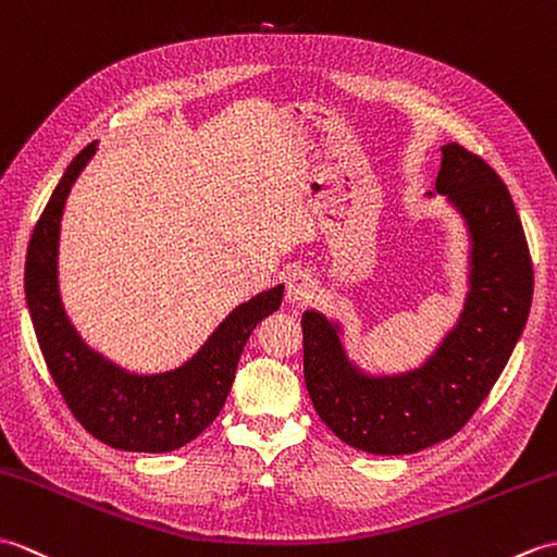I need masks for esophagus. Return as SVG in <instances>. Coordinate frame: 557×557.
I'll return each mask as SVG.
<instances>
[{
  "instance_id": "obj_1",
  "label": "esophagus",
  "mask_w": 557,
  "mask_h": 557,
  "mask_svg": "<svg viewBox=\"0 0 557 557\" xmlns=\"http://www.w3.org/2000/svg\"><path fill=\"white\" fill-rule=\"evenodd\" d=\"M319 281L307 271H293L286 281V298L293 305H307L317 298Z\"/></svg>"
}]
</instances>
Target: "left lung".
Wrapping results in <instances>:
<instances>
[{"mask_svg":"<svg viewBox=\"0 0 557 557\" xmlns=\"http://www.w3.org/2000/svg\"><path fill=\"white\" fill-rule=\"evenodd\" d=\"M436 193L462 214L472 257L469 295L457 326L424 367L395 376L360 372L343 350L338 324L302 314L305 383L317 414L348 446L374 455H407L460 431L520 341L534 267L520 214L500 176L462 145L441 147Z\"/></svg>","mask_w":557,"mask_h":557,"instance_id":"8db88e82","label":"left lung"}]
</instances>
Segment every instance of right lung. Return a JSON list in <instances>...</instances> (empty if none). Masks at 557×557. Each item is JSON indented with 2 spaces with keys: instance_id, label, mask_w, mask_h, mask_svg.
<instances>
[{
  "instance_id": "right-lung-1",
  "label": "right lung",
  "mask_w": 557,
  "mask_h": 557,
  "mask_svg": "<svg viewBox=\"0 0 557 557\" xmlns=\"http://www.w3.org/2000/svg\"><path fill=\"white\" fill-rule=\"evenodd\" d=\"M97 150L83 147L61 176L28 245L26 300L37 343L61 398L95 438L119 450L169 453L197 438L224 407L243 348L274 314L283 286L238 305L193 360L164 374H133L95 352L71 326L59 298V221L73 181Z\"/></svg>"
}]
</instances>
